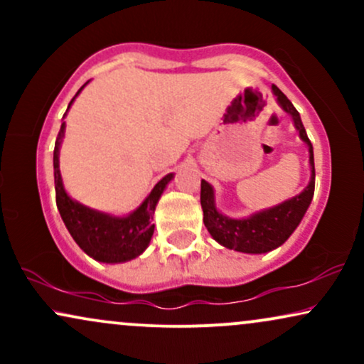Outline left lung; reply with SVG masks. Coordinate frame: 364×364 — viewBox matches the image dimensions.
<instances>
[{"label":"left lung","instance_id":"obj_1","mask_svg":"<svg viewBox=\"0 0 364 364\" xmlns=\"http://www.w3.org/2000/svg\"><path fill=\"white\" fill-rule=\"evenodd\" d=\"M272 92L277 99L279 106L292 118L294 128L299 132V139L306 144L310 152V183L299 195L292 196L286 202L279 203L270 208H263L260 212H255L250 217L235 219L220 214L215 207L214 188L208 185L205 179H202V190H200V203L203 210V224L207 231L219 245L229 250L241 253L260 255L272 252L286 243L294 229L298 228L301 219L310 207L313 193H315V161H313V145L306 135L301 123V116L292 106V102L279 90V87L272 85Z\"/></svg>","mask_w":364,"mask_h":364}]
</instances>
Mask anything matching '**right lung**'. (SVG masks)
Listing matches in <instances>:
<instances>
[{
    "label": "right lung",
    "mask_w": 364,
    "mask_h": 364,
    "mask_svg": "<svg viewBox=\"0 0 364 364\" xmlns=\"http://www.w3.org/2000/svg\"><path fill=\"white\" fill-rule=\"evenodd\" d=\"M87 83H83L80 90L77 92V95L80 94ZM77 95L70 101L68 109L72 107ZM65 128L66 124L61 123L56 144H54L53 156L56 205L63 223H65L66 229L72 235L75 243L80 246L83 252L94 258V260L102 263H123L133 260V258H136L147 250L150 240H152L154 228H156L152 224V215L156 212L159 198L164 193L166 186L174 178V174L171 173L168 176L162 178L154 186V190L150 191L147 198L140 203V207L129 212L128 215H111L106 214V212H99L95 208L83 205V203L77 202V200H73L72 196L66 193L65 186H63L60 173V147L63 136H65Z\"/></svg>",
    "instance_id": "1"
}]
</instances>
